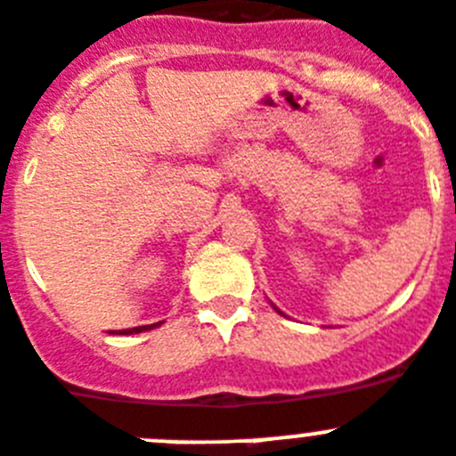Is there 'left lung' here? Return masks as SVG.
Listing matches in <instances>:
<instances>
[{
    "instance_id": "obj_1",
    "label": "left lung",
    "mask_w": 456,
    "mask_h": 456,
    "mask_svg": "<svg viewBox=\"0 0 456 456\" xmlns=\"http://www.w3.org/2000/svg\"><path fill=\"white\" fill-rule=\"evenodd\" d=\"M274 309H276V306H274ZM276 311H279V309H276ZM279 314H281V311H279Z\"/></svg>"
}]
</instances>
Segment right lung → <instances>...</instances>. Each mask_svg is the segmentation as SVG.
<instances>
[{"label": "right lung", "instance_id": "1", "mask_svg": "<svg viewBox=\"0 0 456 456\" xmlns=\"http://www.w3.org/2000/svg\"><path fill=\"white\" fill-rule=\"evenodd\" d=\"M159 325H161V322H154V325H140V328H131V330H119V332L112 330V334H138V332H147V330L159 328Z\"/></svg>", "mask_w": 456, "mask_h": 456}]
</instances>
